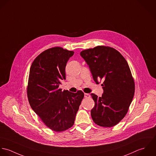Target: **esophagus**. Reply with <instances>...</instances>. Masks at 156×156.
I'll return each instance as SVG.
<instances>
[{
    "label": "esophagus",
    "instance_id": "esophagus-1",
    "mask_svg": "<svg viewBox=\"0 0 156 156\" xmlns=\"http://www.w3.org/2000/svg\"><path fill=\"white\" fill-rule=\"evenodd\" d=\"M84 98H90V94H84Z\"/></svg>",
    "mask_w": 156,
    "mask_h": 156
}]
</instances>
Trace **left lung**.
Masks as SVG:
<instances>
[{"label":"left lung","instance_id":"obj_1","mask_svg":"<svg viewBox=\"0 0 156 156\" xmlns=\"http://www.w3.org/2000/svg\"><path fill=\"white\" fill-rule=\"evenodd\" d=\"M80 55L89 65L94 81H103L102 96L91 94L94 122L104 127L118 124L127 113L135 91L128 62L119 51L109 46H98L81 51Z\"/></svg>","mask_w":156,"mask_h":156}]
</instances>
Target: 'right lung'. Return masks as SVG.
<instances>
[{
  "label": "right lung",
  "mask_w": 156,
  "mask_h": 156,
  "mask_svg": "<svg viewBox=\"0 0 156 156\" xmlns=\"http://www.w3.org/2000/svg\"><path fill=\"white\" fill-rule=\"evenodd\" d=\"M73 51L61 47L48 49L38 55L30 70L27 96L32 110L51 129L61 132L74 124L84 94L59 89L66 79L65 68Z\"/></svg>",
  "instance_id": "add662e5"
}]
</instances>
